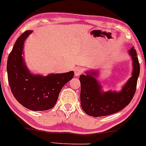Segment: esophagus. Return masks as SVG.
I'll return each instance as SVG.
<instances>
[{
  "label": "esophagus",
  "instance_id": "obj_1",
  "mask_svg": "<svg viewBox=\"0 0 146 146\" xmlns=\"http://www.w3.org/2000/svg\"><path fill=\"white\" fill-rule=\"evenodd\" d=\"M83 73V69L82 68H76L74 70L76 76H78Z\"/></svg>",
  "mask_w": 146,
  "mask_h": 146
}]
</instances>
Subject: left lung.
Segmentation results:
<instances>
[{
    "mask_svg": "<svg viewBox=\"0 0 146 146\" xmlns=\"http://www.w3.org/2000/svg\"><path fill=\"white\" fill-rule=\"evenodd\" d=\"M129 53L133 60L132 77L119 93L111 91L102 92V87L95 78L97 72H87L86 75L80 76L81 106L87 115L101 117L117 113L126 107L133 99L140 74V64L136 50L132 48Z\"/></svg>",
    "mask_w": 146,
    "mask_h": 146,
    "instance_id": "obj_1",
    "label": "left lung"
}]
</instances>
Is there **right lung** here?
Wrapping results in <instances>:
<instances>
[{"instance_id":"1","label":"right lung","mask_w":146,"mask_h":146,"mask_svg":"<svg viewBox=\"0 0 146 146\" xmlns=\"http://www.w3.org/2000/svg\"><path fill=\"white\" fill-rule=\"evenodd\" d=\"M32 31H27L17 38L9 54L7 72L9 86L14 97L22 106L33 111L52 108L60 90L72 79L73 71L49 74L34 75L26 66L23 57L24 42Z\"/></svg>"}]
</instances>
